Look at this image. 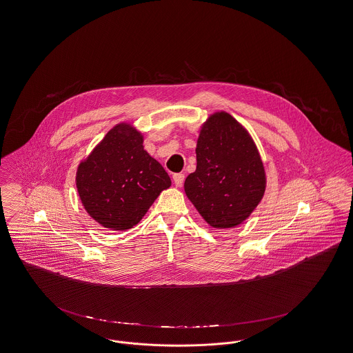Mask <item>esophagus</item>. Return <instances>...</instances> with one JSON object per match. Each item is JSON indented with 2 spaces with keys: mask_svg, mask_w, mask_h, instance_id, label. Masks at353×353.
<instances>
[{
  "mask_svg": "<svg viewBox=\"0 0 353 353\" xmlns=\"http://www.w3.org/2000/svg\"><path fill=\"white\" fill-rule=\"evenodd\" d=\"M172 179H174V183L176 188H181L185 182V174H174L172 175Z\"/></svg>",
  "mask_w": 353,
  "mask_h": 353,
  "instance_id": "34e87169",
  "label": "esophagus"
}]
</instances>
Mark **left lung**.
Segmentation results:
<instances>
[{
  "mask_svg": "<svg viewBox=\"0 0 353 353\" xmlns=\"http://www.w3.org/2000/svg\"><path fill=\"white\" fill-rule=\"evenodd\" d=\"M196 170L185 181V192L215 229L241 225L259 206L266 176L249 132L228 112H215L196 141Z\"/></svg>",
  "mask_w": 353,
  "mask_h": 353,
  "instance_id": "obj_1",
  "label": "left lung"
}]
</instances>
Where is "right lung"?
Returning <instances> with one entry per match:
<instances>
[{
    "mask_svg": "<svg viewBox=\"0 0 353 353\" xmlns=\"http://www.w3.org/2000/svg\"><path fill=\"white\" fill-rule=\"evenodd\" d=\"M170 186L165 168L143 148V135L127 123L110 130L76 172L84 209L110 230L134 228Z\"/></svg>",
    "mask_w": 353,
    "mask_h": 353,
    "instance_id": "right-lung-1",
    "label": "right lung"
}]
</instances>
